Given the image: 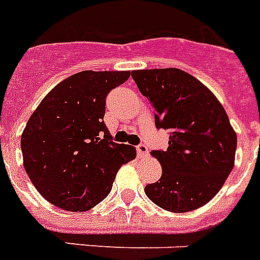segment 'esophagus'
<instances>
[{
    "label": "esophagus",
    "mask_w": 260,
    "mask_h": 260,
    "mask_svg": "<svg viewBox=\"0 0 260 260\" xmlns=\"http://www.w3.org/2000/svg\"><path fill=\"white\" fill-rule=\"evenodd\" d=\"M136 151H137V156L140 157V159H144L147 156H149V149L148 147L145 144H139L136 147Z\"/></svg>",
    "instance_id": "esophagus-1"
}]
</instances>
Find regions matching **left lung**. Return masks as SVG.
I'll return each mask as SVG.
<instances>
[{
	"instance_id": "left-lung-1",
	"label": "left lung",
	"mask_w": 260,
	"mask_h": 260,
	"mask_svg": "<svg viewBox=\"0 0 260 260\" xmlns=\"http://www.w3.org/2000/svg\"><path fill=\"white\" fill-rule=\"evenodd\" d=\"M155 111V125L170 134L168 148L151 152L161 178L145 195L163 210L187 212L208 203L234 168L236 134L224 108L207 86L176 68L131 73Z\"/></svg>"
}]
</instances>
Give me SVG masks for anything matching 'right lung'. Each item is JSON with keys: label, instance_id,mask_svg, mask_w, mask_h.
<instances>
[{"label": "right lung", "instance_id": "obj_1", "mask_svg": "<svg viewBox=\"0 0 260 260\" xmlns=\"http://www.w3.org/2000/svg\"><path fill=\"white\" fill-rule=\"evenodd\" d=\"M131 72L84 71L44 97L21 136L24 167L36 189L53 206L88 211L108 196L116 174L136 157L117 144L104 123L105 100Z\"/></svg>", "mask_w": 260, "mask_h": 260}]
</instances>
